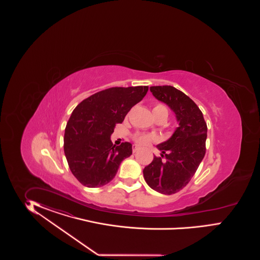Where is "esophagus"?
Instances as JSON below:
<instances>
[{"label": "esophagus", "instance_id": "obj_1", "mask_svg": "<svg viewBox=\"0 0 260 260\" xmlns=\"http://www.w3.org/2000/svg\"><path fill=\"white\" fill-rule=\"evenodd\" d=\"M139 150H140V148H139L137 145H134V146H133V151H134V152H136V151H138Z\"/></svg>", "mask_w": 260, "mask_h": 260}]
</instances>
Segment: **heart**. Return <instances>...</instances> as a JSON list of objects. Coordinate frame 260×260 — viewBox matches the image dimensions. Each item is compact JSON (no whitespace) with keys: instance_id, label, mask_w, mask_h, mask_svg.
Segmentation results:
<instances>
[{"instance_id":"1","label":"heart","mask_w":260,"mask_h":260,"mask_svg":"<svg viewBox=\"0 0 260 260\" xmlns=\"http://www.w3.org/2000/svg\"><path fill=\"white\" fill-rule=\"evenodd\" d=\"M160 112H165L168 114V110H167L165 107L161 104H157V105L154 106V108L152 110V113L155 114V113H160ZM134 140L138 145L145 146V145H148L150 141L154 140V137L148 135V134H136L134 136Z\"/></svg>"}]
</instances>
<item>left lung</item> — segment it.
I'll return each mask as SVG.
<instances>
[{"mask_svg": "<svg viewBox=\"0 0 260 260\" xmlns=\"http://www.w3.org/2000/svg\"><path fill=\"white\" fill-rule=\"evenodd\" d=\"M150 89L157 100L165 103L175 113L179 126L170 139L156 146L162 152L161 157L154 156L143 170V174L151 189L170 196L189 183L203 160L207 124L197 104L177 88L156 86Z\"/></svg>", "mask_w": 260, "mask_h": 260, "instance_id": "1", "label": "left lung"}]
</instances>
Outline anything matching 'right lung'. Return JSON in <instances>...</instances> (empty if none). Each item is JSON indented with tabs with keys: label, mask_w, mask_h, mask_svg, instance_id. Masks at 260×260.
<instances>
[{
	"label": "right lung",
	"mask_w": 260,
	"mask_h": 260,
	"mask_svg": "<svg viewBox=\"0 0 260 260\" xmlns=\"http://www.w3.org/2000/svg\"><path fill=\"white\" fill-rule=\"evenodd\" d=\"M149 87H110L83 100L73 110L64 129L63 151L72 174L87 188L111 181L119 166L133 153L128 142L113 146L114 126L140 102Z\"/></svg>",
	"instance_id": "add662e5"
}]
</instances>
